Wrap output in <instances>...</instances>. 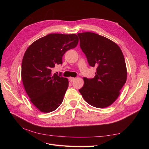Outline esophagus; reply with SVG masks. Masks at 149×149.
Wrapping results in <instances>:
<instances>
[{
    "label": "esophagus",
    "instance_id": "1",
    "mask_svg": "<svg viewBox=\"0 0 149 149\" xmlns=\"http://www.w3.org/2000/svg\"><path fill=\"white\" fill-rule=\"evenodd\" d=\"M68 79H69L70 81H71V82H73V81H74L75 78H72V77H70V78H68Z\"/></svg>",
    "mask_w": 149,
    "mask_h": 149
}]
</instances>
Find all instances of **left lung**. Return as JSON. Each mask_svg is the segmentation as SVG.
I'll return each instance as SVG.
<instances>
[{
  "label": "left lung",
  "instance_id": "left-lung-1",
  "mask_svg": "<svg viewBox=\"0 0 149 149\" xmlns=\"http://www.w3.org/2000/svg\"><path fill=\"white\" fill-rule=\"evenodd\" d=\"M78 35L89 66L96 67L93 78H83L84 83L79 93L91 106H109L118 97L127 79L123 53L116 43L98 34L83 32Z\"/></svg>",
  "mask_w": 149,
  "mask_h": 149
}]
</instances>
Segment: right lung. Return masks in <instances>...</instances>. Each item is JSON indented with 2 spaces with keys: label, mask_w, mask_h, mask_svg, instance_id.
Instances as JSON below:
<instances>
[{
  "label": "right lung",
  "mask_w": 149,
  "mask_h": 149,
  "mask_svg": "<svg viewBox=\"0 0 149 149\" xmlns=\"http://www.w3.org/2000/svg\"><path fill=\"white\" fill-rule=\"evenodd\" d=\"M78 41L76 34L51 33L26 49L22 63V82L30 101L41 112L55 111L63 101L68 80L61 74H53L52 70L63 63V56Z\"/></svg>",
  "instance_id": "add662e5"
}]
</instances>
